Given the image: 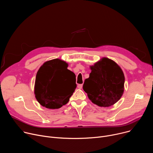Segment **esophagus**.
<instances>
[{
	"label": "esophagus",
	"instance_id": "1",
	"mask_svg": "<svg viewBox=\"0 0 153 153\" xmlns=\"http://www.w3.org/2000/svg\"><path fill=\"white\" fill-rule=\"evenodd\" d=\"M82 86H83V85H82V84H79V85H77V88H78L79 89H81V88H82Z\"/></svg>",
	"mask_w": 153,
	"mask_h": 153
}]
</instances>
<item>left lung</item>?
I'll return each mask as SVG.
<instances>
[{"label":"left lung","mask_w":153,"mask_h":153,"mask_svg":"<svg viewBox=\"0 0 153 153\" xmlns=\"http://www.w3.org/2000/svg\"><path fill=\"white\" fill-rule=\"evenodd\" d=\"M90 68V77L83 85L90 100L103 107L116 103L124 91L125 76L120 67L113 60L104 57Z\"/></svg>","instance_id":"8db88e82"}]
</instances>
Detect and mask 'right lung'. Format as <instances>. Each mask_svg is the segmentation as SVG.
I'll use <instances>...</instances> for the list:
<instances>
[{
    "instance_id": "1",
    "label": "right lung",
    "mask_w": 153,
    "mask_h": 153,
    "mask_svg": "<svg viewBox=\"0 0 153 153\" xmlns=\"http://www.w3.org/2000/svg\"><path fill=\"white\" fill-rule=\"evenodd\" d=\"M68 64L55 59L43 63L38 70L34 94L38 102L49 109H58L67 104L76 88L74 73Z\"/></svg>"
}]
</instances>
